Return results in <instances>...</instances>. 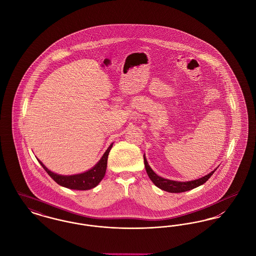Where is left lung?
<instances>
[{"label": "left lung", "mask_w": 256, "mask_h": 256, "mask_svg": "<svg viewBox=\"0 0 256 256\" xmlns=\"http://www.w3.org/2000/svg\"><path fill=\"white\" fill-rule=\"evenodd\" d=\"M144 163H145V168H146V174H148L150 180L161 190H164V191L170 192V193H182V192H186V191L192 190L196 187H198V186L202 185L204 183L206 182L207 180H209V178L216 170V169L212 170L210 174H208L206 176H202L198 180L182 182H174V180H167V178H163L158 176L154 170H152V168L148 164V161H146L145 156H144Z\"/></svg>", "instance_id": "obj_1"}]
</instances>
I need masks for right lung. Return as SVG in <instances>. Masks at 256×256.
I'll list each match as a JSON object with an SVG mask.
<instances>
[{
    "label": "right lung",
    "instance_id": "1",
    "mask_svg": "<svg viewBox=\"0 0 256 256\" xmlns=\"http://www.w3.org/2000/svg\"><path fill=\"white\" fill-rule=\"evenodd\" d=\"M112 145L113 143L108 146V148L106 150L102 158L100 159V161L92 169L82 174H78L73 176H61L48 170V168H46L45 165L40 160L38 161L41 164V166L44 168V170L48 172L50 176L61 186L69 189H73V190H89L96 187L104 178L106 170V166H108V154L112 148Z\"/></svg>",
    "mask_w": 256,
    "mask_h": 256
}]
</instances>
